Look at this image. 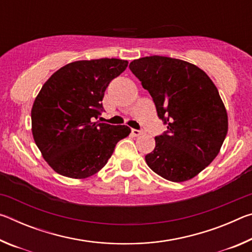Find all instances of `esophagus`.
Wrapping results in <instances>:
<instances>
[{
    "mask_svg": "<svg viewBox=\"0 0 252 252\" xmlns=\"http://www.w3.org/2000/svg\"><path fill=\"white\" fill-rule=\"evenodd\" d=\"M131 132H132V134H133L134 136H139V135H141L142 134V132L140 131V130H136V129H132L131 130Z\"/></svg>",
    "mask_w": 252,
    "mask_h": 252,
    "instance_id": "1",
    "label": "esophagus"
}]
</instances>
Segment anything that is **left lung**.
I'll use <instances>...</instances> for the list:
<instances>
[{"mask_svg":"<svg viewBox=\"0 0 252 252\" xmlns=\"http://www.w3.org/2000/svg\"><path fill=\"white\" fill-rule=\"evenodd\" d=\"M130 70L141 81L167 131L146 156L152 171L172 182L190 180L218 156L228 132V114L218 89L192 63L168 57L140 58Z\"/></svg>","mask_w":252,"mask_h":252,"instance_id":"1","label":"left lung"}]
</instances>
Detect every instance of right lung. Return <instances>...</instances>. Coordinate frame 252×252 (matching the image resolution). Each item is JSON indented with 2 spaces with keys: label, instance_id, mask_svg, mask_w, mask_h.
Listing matches in <instances>:
<instances>
[{
  "label": "right lung",
  "instance_id": "obj_1",
  "mask_svg": "<svg viewBox=\"0 0 252 252\" xmlns=\"http://www.w3.org/2000/svg\"><path fill=\"white\" fill-rule=\"evenodd\" d=\"M120 59L82 60L51 75L34 100L32 134L55 172L85 179L104 167L117 143L130 134L126 126L93 122L102 111L105 89L126 69Z\"/></svg>",
  "mask_w": 252,
  "mask_h": 252
}]
</instances>
